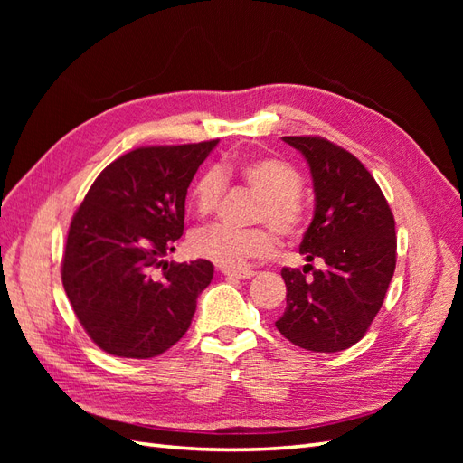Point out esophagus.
Returning <instances> with one entry per match:
<instances>
[{"instance_id": "esophagus-1", "label": "esophagus", "mask_w": 463, "mask_h": 463, "mask_svg": "<svg viewBox=\"0 0 463 463\" xmlns=\"http://www.w3.org/2000/svg\"><path fill=\"white\" fill-rule=\"evenodd\" d=\"M222 274L228 276V278H235V279H249V278L255 276L253 270H232V269H223Z\"/></svg>"}]
</instances>
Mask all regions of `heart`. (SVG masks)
Returning <instances> with one entry per match:
<instances>
[{
  "label": "heart",
  "instance_id": "heart-1",
  "mask_svg": "<svg viewBox=\"0 0 463 463\" xmlns=\"http://www.w3.org/2000/svg\"><path fill=\"white\" fill-rule=\"evenodd\" d=\"M228 179H237L260 194L255 222L270 226L288 240L303 233L307 206L301 199L303 175L298 167L276 158H247L240 162L208 167L194 184L191 203L199 216H210L220 208L228 189ZM193 255L206 259L226 269H240L250 259L270 255L276 247V235L269 228L240 230L206 226L194 232L189 240Z\"/></svg>",
  "mask_w": 463,
  "mask_h": 463
}]
</instances>
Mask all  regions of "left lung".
Returning <instances> with one entry per match:
<instances>
[{
	"mask_svg": "<svg viewBox=\"0 0 463 463\" xmlns=\"http://www.w3.org/2000/svg\"><path fill=\"white\" fill-rule=\"evenodd\" d=\"M282 138L311 167L315 213L299 245L307 264L282 270L286 311L276 328L309 352H342L365 335L383 307L396 269L394 216L352 152L322 137Z\"/></svg>",
	"mask_w": 463,
	"mask_h": 463,
	"instance_id": "left-lung-1",
	"label": "left lung"
}]
</instances>
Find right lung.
<instances>
[{
    "label": "right lung",
    "mask_w": 463,
    "mask_h": 463,
    "mask_svg": "<svg viewBox=\"0 0 463 463\" xmlns=\"http://www.w3.org/2000/svg\"><path fill=\"white\" fill-rule=\"evenodd\" d=\"M218 141L143 146L96 177L67 233L61 279L73 311L106 354L148 359L177 344L210 260L167 262L184 233L185 197Z\"/></svg>",
    "instance_id": "right-lung-1"
}]
</instances>
